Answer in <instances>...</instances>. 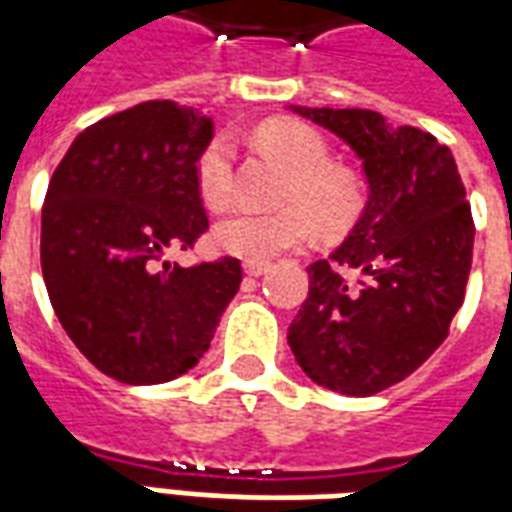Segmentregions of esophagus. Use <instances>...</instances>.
Wrapping results in <instances>:
<instances>
[{
	"mask_svg": "<svg viewBox=\"0 0 512 512\" xmlns=\"http://www.w3.org/2000/svg\"><path fill=\"white\" fill-rule=\"evenodd\" d=\"M266 271H268V263H252V260H246L244 263L246 277H263Z\"/></svg>",
	"mask_w": 512,
	"mask_h": 512,
	"instance_id": "esophagus-1",
	"label": "esophagus"
}]
</instances>
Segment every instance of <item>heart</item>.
Here are the masks:
<instances>
[{"label": "heart", "instance_id": "obj_1", "mask_svg": "<svg viewBox=\"0 0 512 512\" xmlns=\"http://www.w3.org/2000/svg\"><path fill=\"white\" fill-rule=\"evenodd\" d=\"M257 145L290 169L274 211H230L213 227V244L227 255L266 263L299 249L318 227L323 235L345 233L362 211V191L348 169L332 164V150L312 126L274 120L257 128ZM197 189L205 205L224 208L235 191V150L227 134L211 136L197 156Z\"/></svg>", "mask_w": 512, "mask_h": 512}]
</instances>
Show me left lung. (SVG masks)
<instances>
[{
  "label": "left lung",
  "mask_w": 512,
  "mask_h": 512,
  "mask_svg": "<svg viewBox=\"0 0 512 512\" xmlns=\"http://www.w3.org/2000/svg\"><path fill=\"white\" fill-rule=\"evenodd\" d=\"M293 112L362 158L370 200L345 244L307 268L288 329L301 370L332 392L370 397L411 376L450 332L472 268L474 222L450 147L370 109Z\"/></svg>",
  "instance_id": "1"
}]
</instances>
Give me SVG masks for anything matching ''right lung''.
Segmentation results:
<instances>
[{
    "label": "right lung",
    "mask_w": 512,
    "mask_h": 512,
    "mask_svg": "<svg viewBox=\"0 0 512 512\" xmlns=\"http://www.w3.org/2000/svg\"><path fill=\"white\" fill-rule=\"evenodd\" d=\"M213 136L200 109L147 101L98 120L54 169L40 268L73 345L120 384H164L197 365L241 285V260L183 268L208 230L197 156Z\"/></svg>",
    "instance_id": "obj_1"
}]
</instances>
